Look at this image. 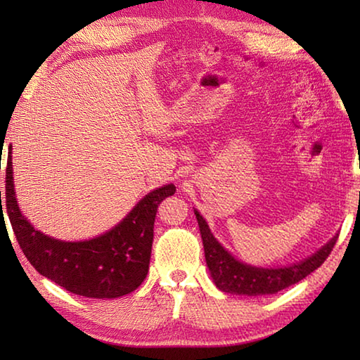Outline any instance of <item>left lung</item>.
Instances as JSON below:
<instances>
[{
	"mask_svg": "<svg viewBox=\"0 0 360 360\" xmlns=\"http://www.w3.org/2000/svg\"><path fill=\"white\" fill-rule=\"evenodd\" d=\"M197 216L200 233H202L205 259L211 271V278L219 289L227 294L236 295H270L283 290L289 285L302 281L309 273L324 264L328 254L337 243L338 236L322 246L318 252L300 264L284 266V268H257L236 260L225 249L219 245V241L212 236L208 224L195 211Z\"/></svg>",
	"mask_w": 360,
	"mask_h": 360,
	"instance_id": "8db88e82",
	"label": "left lung"
}]
</instances>
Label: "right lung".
<instances>
[{
	"label": "right lung",
	"instance_id": "add662e5",
	"mask_svg": "<svg viewBox=\"0 0 360 360\" xmlns=\"http://www.w3.org/2000/svg\"><path fill=\"white\" fill-rule=\"evenodd\" d=\"M174 192V184L155 188L124 221L94 240L58 241L34 230L22 216L15 200L9 155L4 206L20 249L36 271L76 295L117 298L139 288L148 275L157 208Z\"/></svg>",
	"mask_w": 360,
	"mask_h": 360
}]
</instances>
